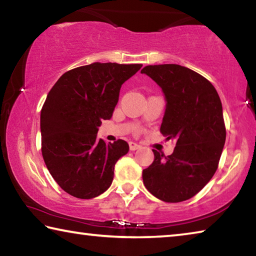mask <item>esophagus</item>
Masks as SVG:
<instances>
[{
	"instance_id": "34e87169",
	"label": "esophagus",
	"mask_w": 256,
	"mask_h": 256,
	"mask_svg": "<svg viewBox=\"0 0 256 256\" xmlns=\"http://www.w3.org/2000/svg\"><path fill=\"white\" fill-rule=\"evenodd\" d=\"M128 144H130V150H131V151H136V150H138V148H140V146H138V144H136V142H133V141L128 142Z\"/></svg>"
}]
</instances>
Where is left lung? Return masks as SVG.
Listing matches in <instances>:
<instances>
[{"mask_svg": "<svg viewBox=\"0 0 256 256\" xmlns=\"http://www.w3.org/2000/svg\"><path fill=\"white\" fill-rule=\"evenodd\" d=\"M141 73L162 88L166 110L160 132L176 141L167 157L152 150L154 162L142 172L144 184L162 201L188 200L218 168L226 141L222 100L210 81L178 64L148 66Z\"/></svg>", "mask_w": 256, "mask_h": 256, "instance_id": "1", "label": "left lung"}]
</instances>
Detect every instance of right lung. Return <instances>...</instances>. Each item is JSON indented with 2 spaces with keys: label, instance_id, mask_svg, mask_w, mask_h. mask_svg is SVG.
Instances as JSON below:
<instances>
[{
  "label": "right lung",
  "instance_id": "1",
  "mask_svg": "<svg viewBox=\"0 0 256 256\" xmlns=\"http://www.w3.org/2000/svg\"><path fill=\"white\" fill-rule=\"evenodd\" d=\"M142 64L92 63L64 73L40 112L42 154L60 188L78 198H92L110 188L114 167L128 152L126 141L97 138L110 120L120 86Z\"/></svg>",
  "mask_w": 256,
  "mask_h": 256
}]
</instances>
